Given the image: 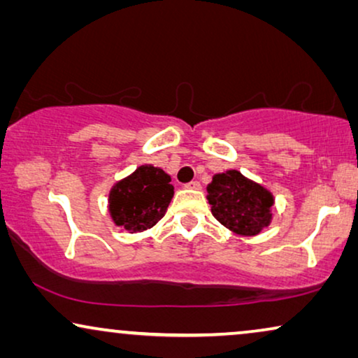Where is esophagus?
I'll return each mask as SVG.
<instances>
[{
  "mask_svg": "<svg viewBox=\"0 0 358 358\" xmlns=\"http://www.w3.org/2000/svg\"><path fill=\"white\" fill-rule=\"evenodd\" d=\"M185 187L197 190V189H200V182H199V180H190L189 184H185Z\"/></svg>",
  "mask_w": 358,
  "mask_h": 358,
  "instance_id": "esophagus-1",
  "label": "esophagus"
}]
</instances>
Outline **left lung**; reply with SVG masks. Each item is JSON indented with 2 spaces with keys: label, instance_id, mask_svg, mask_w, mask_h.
Here are the masks:
<instances>
[{
  "label": "left lung",
  "instance_id": "8db88e82",
  "mask_svg": "<svg viewBox=\"0 0 358 358\" xmlns=\"http://www.w3.org/2000/svg\"><path fill=\"white\" fill-rule=\"evenodd\" d=\"M213 217L241 236H256L272 222L273 195L236 169L215 174L207 187Z\"/></svg>",
  "mask_w": 358,
  "mask_h": 358
}]
</instances>
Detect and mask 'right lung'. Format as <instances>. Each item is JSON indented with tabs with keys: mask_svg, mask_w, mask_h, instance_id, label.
Segmentation results:
<instances>
[{
	"mask_svg": "<svg viewBox=\"0 0 358 358\" xmlns=\"http://www.w3.org/2000/svg\"><path fill=\"white\" fill-rule=\"evenodd\" d=\"M171 176L151 164H143L135 173L114 184L109 192V213L117 227L129 233L145 231L155 227L168 210L174 187Z\"/></svg>",
	"mask_w": 358,
	"mask_h": 358,
	"instance_id": "obj_1",
	"label": "right lung"
}]
</instances>
